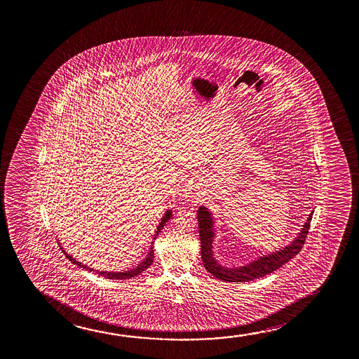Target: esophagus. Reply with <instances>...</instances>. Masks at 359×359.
<instances>
[{"label": "esophagus", "instance_id": "34e87169", "mask_svg": "<svg viewBox=\"0 0 359 359\" xmlns=\"http://www.w3.org/2000/svg\"><path fill=\"white\" fill-rule=\"evenodd\" d=\"M195 189H196V187H195L194 182H187V185H185V191H190V194H194V191H196Z\"/></svg>", "mask_w": 359, "mask_h": 359}]
</instances>
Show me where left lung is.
<instances>
[{"label":"left lung","instance_id":"8db88e82","mask_svg":"<svg viewBox=\"0 0 359 359\" xmlns=\"http://www.w3.org/2000/svg\"><path fill=\"white\" fill-rule=\"evenodd\" d=\"M313 213H310L304 226L300 231L299 236L292 241V244L285 246L282 250L276 251L269 255L260 256L257 260L252 261L250 264L236 269H228L219 265L217 262L213 251H212V243L215 238L213 231V218L206 207H198L197 210V219H198V231H200V241H201V257L202 264L205 266L207 272H210L216 278L226 282H249V280L260 278L269 275L271 272L280 269L290 259H293L300 249L303 248L305 238L309 233L310 221L313 218Z\"/></svg>","mask_w":359,"mask_h":359}]
</instances>
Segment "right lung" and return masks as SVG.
<instances>
[{
	"label": "right lung",
	"mask_w": 359,
	"mask_h": 359,
	"mask_svg": "<svg viewBox=\"0 0 359 359\" xmlns=\"http://www.w3.org/2000/svg\"><path fill=\"white\" fill-rule=\"evenodd\" d=\"M170 217H172V210H168V211L165 212V215H164L162 219H161V223H159V226H157V231H156V236H154L153 239H156V238H157L158 234H159L161 231H162L163 226H165V223L170 219ZM153 243H154V241H152V245H151L149 250H148L147 257H146V259H143L142 262H141L140 265H137V267L131 269V270L123 271V272H107V271L98 270L94 271L93 269H90L88 266L83 265L82 262L74 260V257L69 255V254H66L65 250L62 251H64L65 255H66V257H67L72 264L79 266V267H83L86 270H89L90 272L93 271L95 273H98L99 276H102V277H107L109 280H128V278H133V277H136V276L140 275V273H142L143 271L147 270L148 267L152 265L153 257H154V256H153V254H154V250H153ZM61 249H62V248H61Z\"/></svg>",
	"instance_id": "obj_1"
}]
</instances>
